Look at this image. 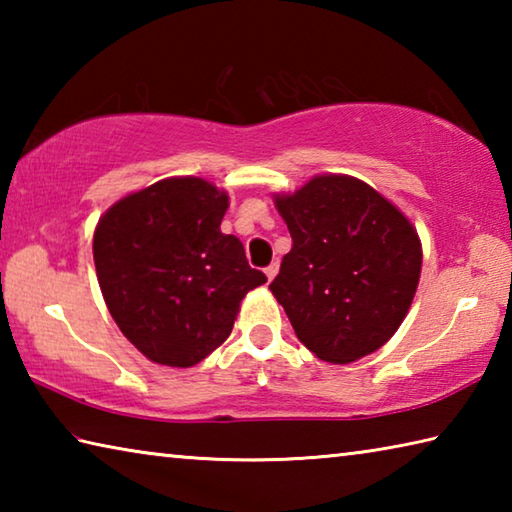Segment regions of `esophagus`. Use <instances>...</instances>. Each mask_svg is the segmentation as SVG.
I'll return each instance as SVG.
<instances>
[{"label":"esophagus","mask_w":512,"mask_h":512,"mask_svg":"<svg viewBox=\"0 0 512 512\" xmlns=\"http://www.w3.org/2000/svg\"><path fill=\"white\" fill-rule=\"evenodd\" d=\"M277 271H280V264H277V262H273L271 266H266V277H268V282H271L273 280V277L277 275Z\"/></svg>","instance_id":"34e87169"}]
</instances>
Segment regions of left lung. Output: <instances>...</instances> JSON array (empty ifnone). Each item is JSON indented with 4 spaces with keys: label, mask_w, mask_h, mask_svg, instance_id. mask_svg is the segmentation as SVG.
I'll list each match as a JSON object with an SVG mask.
<instances>
[{
    "label": "left lung",
    "mask_w": 512,
    "mask_h": 512,
    "mask_svg": "<svg viewBox=\"0 0 512 512\" xmlns=\"http://www.w3.org/2000/svg\"><path fill=\"white\" fill-rule=\"evenodd\" d=\"M273 203L293 246L268 289L302 345L343 366L391 341L422 271V244L406 214L345 173H320Z\"/></svg>",
    "instance_id": "1"
}]
</instances>
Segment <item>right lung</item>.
<instances>
[{"mask_svg": "<svg viewBox=\"0 0 512 512\" xmlns=\"http://www.w3.org/2000/svg\"><path fill=\"white\" fill-rule=\"evenodd\" d=\"M228 192L198 176L158 180L112 203L92 255L110 316L146 359L192 368L228 339L266 275L223 235Z\"/></svg>", "mask_w": 512, "mask_h": 512, "instance_id": "right-lung-1", "label": "right lung"}]
</instances>
